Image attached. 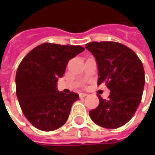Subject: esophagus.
<instances>
[{
	"label": "esophagus",
	"mask_w": 155,
	"mask_h": 155,
	"mask_svg": "<svg viewBox=\"0 0 155 155\" xmlns=\"http://www.w3.org/2000/svg\"><path fill=\"white\" fill-rule=\"evenodd\" d=\"M79 95H80V98H84L85 96H87V94L86 93H80Z\"/></svg>",
	"instance_id": "34e87169"
}]
</instances>
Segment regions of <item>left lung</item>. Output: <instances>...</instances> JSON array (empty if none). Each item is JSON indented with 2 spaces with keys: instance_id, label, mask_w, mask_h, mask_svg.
I'll return each mask as SVG.
<instances>
[{
  "instance_id": "8db88e82",
  "label": "left lung",
  "mask_w": 155,
  "mask_h": 155,
  "mask_svg": "<svg viewBox=\"0 0 155 155\" xmlns=\"http://www.w3.org/2000/svg\"><path fill=\"white\" fill-rule=\"evenodd\" d=\"M85 48L98 65V84L110 91L108 100L98 95V107L89 112L94 123L106 129H117L129 122L142 99L145 82L142 62L131 49L114 41L91 42Z\"/></svg>"
}]
</instances>
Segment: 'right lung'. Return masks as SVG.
Returning a JSON list of instances; mask_svg holds the SVG:
<instances>
[{
	"label": "right lung",
	"instance_id": "right-lung-1",
	"mask_svg": "<svg viewBox=\"0 0 155 155\" xmlns=\"http://www.w3.org/2000/svg\"><path fill=\"white\" fill-rule=\"evenodd\" d=\"M84 51L81 45L44 43L25 55L15 74L16 96L25 118L42 131L57 130L67 120L79 94L57 90L69 61Z\"/></svg>",
	"mask_w": 155,
	"mask_h": 155
}]
</instances>
